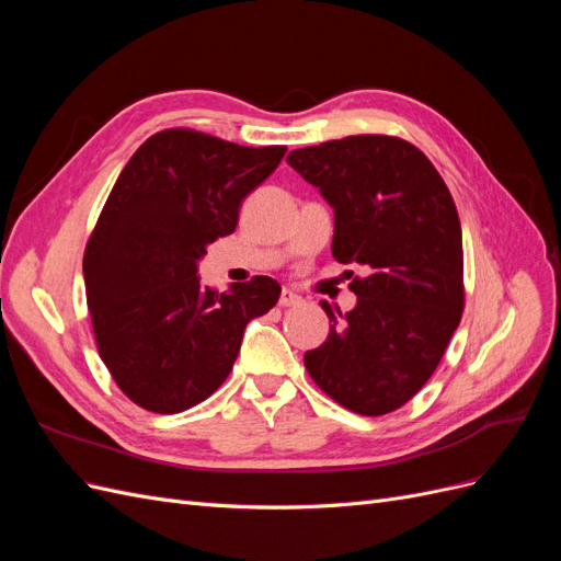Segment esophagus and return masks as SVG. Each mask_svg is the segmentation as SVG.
Here are the masks:
<instances>
[{
	"label": "esophagus",
	"instance_id": "obj_1",
	"mask_svg": "<svg viewBox=\"0 0 561 561\" xmlns=\"http://www.w3.org/2000/svg\"><path fill=\"white\" fill-rule=\"evenodd\" d=\"M299 299H301L299 295H295L293 290H287V287H283L278 304H280V307H295V304H299Z\"/></svg>",
	"mask_w": 561,
	"mask_h": 561
}]
</instances>
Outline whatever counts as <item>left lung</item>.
I'll use <instances>...</instances> for the list:
<instances>
[{"instance_id":"1","label":"left lung","mask_w":561,"mask_h":561,"mask_svg":"<svg viewBox=\"0 0 561 561\" xmlns=\"http://www.w3.org/2000/svg\"><path fill=\"white\" fill-rule=\"evenodd\" d=\"M334 208L332 254L360 264L344 313L320 301L328 342L307 351L311 379L363 416L396 412L423 388L461 322L463 236L445 180L396 135H348L287 157Z\"/></svg>"}]
</instances>
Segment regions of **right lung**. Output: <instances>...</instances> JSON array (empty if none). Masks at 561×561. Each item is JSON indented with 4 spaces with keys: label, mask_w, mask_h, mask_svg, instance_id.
<instances>
[{
    "label": "right lung",
    "mask_w": 561,
    "mask_h": 561,
    "mask_svg": "<svg viewBox=\"0 0 561 561\" xmlns=\"http://www.w3.org/2000/svg\"><path fill=\"white\" fill-rule=\"evenodd\" d=\"M285 151L168 128L147 138L114 182L83 252V283L100 358L142 410L178 414L210 398L248 322L276 307L274 278L217 293L201 285L196 262L233 233L243 198Z\"/></svg>",
    "instance_id": "add662e5"
}]
</instances>
